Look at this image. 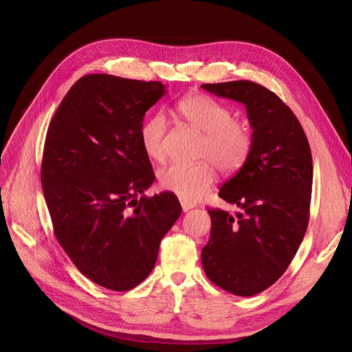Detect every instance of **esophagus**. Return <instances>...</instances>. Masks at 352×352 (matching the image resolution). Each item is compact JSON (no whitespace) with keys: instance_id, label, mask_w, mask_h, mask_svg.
<instances>
[{"instance_id":"esophagus-1","label":"esophagus","mask_w":352,"mask_h":352,"mask_svg":"<svg viewBox=\"0 0 352 352\" xmlns=\"http://www.w3.org/2000/svg\"><path fill=\"white\" fill-rule=\"evenodd\" d=\"M181 206H182V210L186 213V212H189L190 209H193L195 208V205H192V204H186V202H184V200H182V202H181Z\"/></svg>"}]
</instances>
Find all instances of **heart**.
Here are the masks:
<instances>
[{"label":"heart","instance_id":"1","mask_svg":"<svg viewBox=\"0 0 352 352\" xmlns=\"http://www.w3.org/2000/svg\"><path fill=\"white\" fill-rule=\"evenodd\" d=\"M181 117L195 129L205 133L202 162L199 164H171L159 174L160 186L184 202H195L205 196L216 178V167L224 174L236 173L246 163L254 146L248 122L232 118L228 106L206 94H189L177 106ZM167 118L155 113L143 120L139 140L144 155L153 162L166 159Z\"/></svg>","mask_w":352,"mask_h":352}]
</instances>
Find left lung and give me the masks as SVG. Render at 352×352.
<instances>
[{
	"label": "left lung",
	"mask_w": 352,
	"mask_h": 352,
	"mask_svg": "<svg viewBox=\"0 0 352 352\" xmlns=\"http://www.w3.org/2000/svg\"><path fill=\"white\" fill-rule=\"evenodd\" d=\"M200 87L242 103L254 129L252 152L219 193L242 212L209 210L210 239L202 249L212 283L234 295L252 296L283 276L307 232L311 147L294 113L269 89L250 80Z\"/></svg>",
	"instance_id": "8db88e82"
}]
</instances>
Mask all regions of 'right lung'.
I'll use <instances>...</instances> for the list:
<instances>
[{"mask_svg": "<svg viewBox=\"0 0 352 352\" xmlns=\"http://www.w3.org/2000/svg\"><path fill=\"white\" fill-rule=\"evenodd\" d=\"M164 94L162 82L86 75L47 131L41 185L56 236L83 276L113 291L150 274L182 210L173 193L143 195L156 177L139 128Z\"/></svg>", "mask_w": 352, "mask_h": 352, "instance_id": "1", "label": "right lung"}]
</instances>
